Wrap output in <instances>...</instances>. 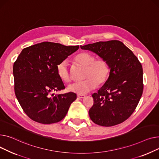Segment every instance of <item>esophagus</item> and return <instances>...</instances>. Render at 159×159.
<instances>
[{"instance_id": "34e87169", "label": "esophagus", "mask_w": 159, "mask_h": 159, "mask_svg": "<svg viewBox=\"0 0 159 159\" xmlns=\"http://www.w3.org/2000/svg\"><path fill=\"white\" fill-rule=\"evenodd\" d=\"M77 96H78V98H79L80 99H83V98H85V95H81V94H78Z\"/></svg>"}]
</instances>
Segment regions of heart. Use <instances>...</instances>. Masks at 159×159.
<instances>
[{"label":"heart","instance_id":"1","mask_svg":"<svg viewBox=\"0 0 159 159\" xmlns=\"http://www.w3.org/2000/svg\"><path fill=\"white\" fill-rule=\"evenodd\" d=\"M75 60L86 69L84 80L74 82L68 85L70 92L83 95L94 89L98 83H103L109 74V67L107 61L102 58L96 59L94 56L87 52H81L75 57ZM57 71L60 78L65 82L70 81L69 64L67 60L60 62L57 66Z\"/></svg>","mask_w":159,"mask_h":159}]
</instances>
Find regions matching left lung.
<instances>
[{"mask_svg": "<svg viewBox=\"0 0 159 159\" xmlns=\"http://www.w3.org/2000/svg\"><path fill=\"white\" fill-rule=\"evenodd\" d=\"M104 59L110 69L106 82L92 94L89 116L94 123L112 126L122 123L135 111L143 92L142 65L133 52L119 40L80 45Z\"/></svg>", "mask_w": 159, "mask_h": 159, "instance_id": "left-lung-1", "label": "left lung"}]
</instances>
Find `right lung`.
Here are the masks:
<instances>
[{
    "label": "right lung",
    "instance_id": "1",
    "mask_svg": "<svg viewBox=\"0 0 159 159\" xmlns=\"http://www.w3.org/2000/svg\"><path fill=\"white\" fill-rule=\"evenodd\" d=\"M78 49L79 45L43 42L22 51L13 65L15 92L30 119L48 125L58 123L66 116L76 94L68 92L53 96L51 92L65 89L57 66Z\"/></svg>",
    "mask_w": 159,
    "mask_h": 159
}]
</instances>
